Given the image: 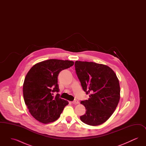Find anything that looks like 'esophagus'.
I'll use <instances>...</instances> for the list:
<instances>
[{"mask_svg": "<svg viewBox=\"0 0 146 146\" xmlns=\"http://www.w3.org/2000/svg\"><path fill=\"white\" fill-rule=\"evenodd\" d=\"M72 103L73 104H79V101H78V100H75V101H73V102H72Z\"/></svg>", "mask_w": 146, "mask_h": 146, "instance_id": "obj_1", "label": "esophagus"}]
</instances>
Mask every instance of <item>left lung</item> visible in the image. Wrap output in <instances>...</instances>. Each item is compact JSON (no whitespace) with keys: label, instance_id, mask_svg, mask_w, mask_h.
Wrapping results in <instances>:
<instances>
[{"label":"left lung","instance_id":"1","mask_svg":"<svg viewBox=\"0 0 146 146\" xmlns=\"http://www.w3.org/2000/svg\"><path fill=\"white\" fill-rule=\"evenodd\" d=\"M75 67L84 91L90 94L80 104L86 113L80 120L91 126L101 125L111 117L120 100V85L115 72L103 64L76 61Z\"/></svg>","mask_w":146,"mask_h":146}]
</instances>
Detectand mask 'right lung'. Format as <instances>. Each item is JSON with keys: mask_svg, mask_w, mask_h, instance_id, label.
Returning a JSON list of instances; mask_svg holds the SVG:
<instances>
[{"mask_svg": "<svg viewBox=\"0 0 146 146\" xmlns=\"http://www.w3.org/2000/svg\"><path fill=\"white\" fill-rule=\"evenodd\" d=\"M73 64L72 61L50 59L36 63L28 71L23 85L24 101L31 114L39 122L55 121L68 104L58 94L54 96L52 92L59 91L60 72Z\"/></svg>", "mask_w": 146, "mask_h": 146, "instance_id": "right-lung-1", "label": "right lung"}]
</instances>
